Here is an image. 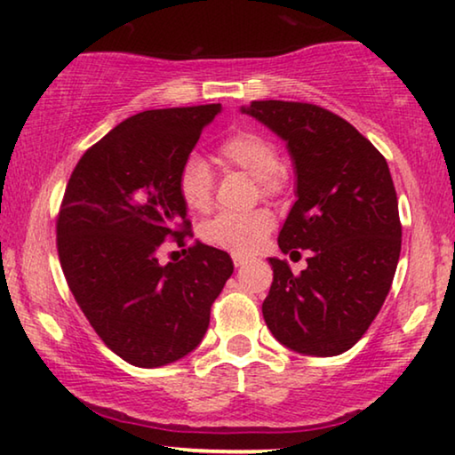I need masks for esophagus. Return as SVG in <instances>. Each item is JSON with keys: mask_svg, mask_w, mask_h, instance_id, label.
I'll return each instance as SVG.
<instances>
[{"mask_svg": "<svg viewBox=\"0 0 455 455\" xmlns=\"http://www.w3.org/2000/svg\"><path fill=\"white\" fill-rule=\"evenodd\" d=\"M249 259L245 255H239V253H233V263H235V267H243L245 266Z\"/></svg>", "mask_w": 455, "mask_h": 455, "instance_id": "obj_1", "label": "esophagus"}]
</instances>
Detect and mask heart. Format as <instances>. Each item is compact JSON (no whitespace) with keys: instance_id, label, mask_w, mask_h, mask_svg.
Masks as SVG:
<instances>
[{"instance_id":"obj_1","label":"heart","mask_w":455,"mask_h":455,"mask_svg":"<svg viewBox=\"0 0 455 455\" xmlns=\"http://www.w3.org/2000/svg\"><path fill=\"white\" fill-rule=\"evenodd\" d=\"M216 157L227 167L241 169L257 180L263 196H280L288 188L286 169L280 165L275 142L266 134L241 128L220 142ZM178 194L189 212L206 214L212 208V173L200 157L184 163L178 175ZM274 228L269 210L257 208L241 214H219L206 222L202 236L210 245L249 255L263 245Z\"/></svg>"}]
</instances>
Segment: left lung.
<instances>
[{
    "label": "left lung",
    "mask_w": 455,
    "mask_h": 455,
    "mask_svg": "<svg viewBox=\"0 0 455 455\" xmlns=\"http://www.w3.org/2000/svg\"><path fill=\"white\" fill-rule=\"evenodd\" d=\"M243 112L288 142L296 169L292 210L277 236L282 253L310 251L294 275L274 269L263 318L286 347L339 355L354 347L390 292L403 227L384 155L347 120L304 101H251Z\"/></svg>",
    "instance_id": "obj_1"
}]
</instances>
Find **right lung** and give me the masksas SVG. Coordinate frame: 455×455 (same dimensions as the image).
<instances>
[{
  "instance_id": "1",
  "label": "right lung",
  "mask_w": 455,
  "mask_h": 455,
  "mask_svg": "<svg viewBox=\"0 0 455 455\" xmlns=\"http://www.w3.org/2000/svg\"><path fill=\"white\" fill-rule=\"evenodd\" d=\"M220 104L147 110L87 148L57 216L69 290L114 354L159 368L196 349L233 259L196 241L178 263H159L167 239L186 245L192 222L178 175Z\"/></svg>"
}]
</instances>
